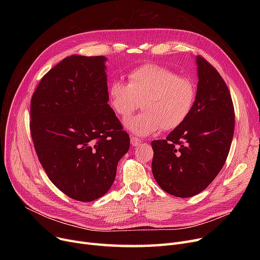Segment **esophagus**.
Listing matches in <instances>:
<instances>
[{"label":"esophagus","mask_w":260,"mask_h":260,"mask_svg":"<svg viewBox=\"0 0 260 260\" xmlns=\"http://www.w3.org/2000/svg\"><path fill=\"white\" fill-rule=\"evenodd\" d=\"M141 142H142V140L137 138V137H134V136H132V137H131V144L133 146H138Z\"/></svg>","instance_id":"esophagus-1"}]
</instances>
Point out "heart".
Instances as JSON below:
<instances>
[{
    "label": "heart",
    "instance_id": "obj_1",
    "mask_svg": "<svg viewBox=\"0 0 260 260\" xmlns=\"http://www.w3.org/2000/svg\"><path fill=\"white\" fill-rule=\"evenodd\" d=\"M108 99L116 115L124 120L140 101L143 112L127 121L126 127L136 135L147 136L160 128L179 127L192 112L196 87L192 79L160 65L145 64L128 73L127 84L114 81Z\"/></svg>",
    "mask_w": 260,
    "mask_h": 260
}]
</instances>
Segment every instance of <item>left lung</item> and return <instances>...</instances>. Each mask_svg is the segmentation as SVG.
Returning a JSON list of instances; mask_svg holds the SVG:
<instances>
[{"label":"left lung","instance_id":"obj_1","mask_svg":"<svg viewBox=\"0 0 260 260\" xmlns=\"http://www.w3.org/2000/svg\"><path fill=\"white\" fill-rule=\"evenodd\" d=\"M196 62L199 81L192 112L166 139L152 142L155 180L180 198L199 194L216 178L235 126L234 105L224 80L206 59L199 56Z\"/></svg>","mask_w":260,"mask_h":260}]
</instances>
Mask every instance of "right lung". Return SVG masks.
I'll return each mask as SVG.
<instances>
[{
    "label": "right lung",
    "mask_w": 260,
    "mask_h": 260,
    "mask_svg": "<svg viewBox=\"0 0 260 260\" xmlns=\"http://www.w3.org/2000/svg\"><path fill=\"white\" fill-rule=\"evenodd\" d=\"M103 56L63 59L42 78L30 102V134L50 181L78 201L111 188L129 136L108 105Z\"/></svg>",
    "instance_id": "right-lung-1"
}]
</instances>
